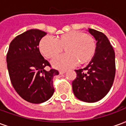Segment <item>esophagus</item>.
<instances>
[{
	"instance_id": "obj_1",
	"label": "esophagus",
	"mask_w": 126,
	"mask_h": 126,
	"mask_svg": "<svg viewBox=\"0 0 126 126\" xmlns=\"http://www.w3.org/2000/svg\"><path fill=\"white\" fill-rule=\"evenodd\" d=\"M65 72H66L65 70H60V71H59V74H65Z\"/></svg>"
}]
</instances>
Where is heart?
I'll return each mask as SVG.
<instances>
[{"label": "heart", "instance_id": "1", "mask_svg": "<svg viewBox=\"0 0 126 126\" xmlns=\"http://www.w3.org/2000/svg\"><path fill=\"white\" fill-rule=\"evenodd\" d=\"M42 55L48 59H53L65 48L66 54L59 56L52 61V65L57 69H66L78 63H88L96 51V42L93 36L82 32H70L56 38L44 37L39 44Z\"/></svg>", "mask_w": 126, "mask_h": 126}]
</instances>
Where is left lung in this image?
<instances>
[{"instance_id": "obj_1", "label": "left lung", "mask_w": 126, "mask_h": 126, "mask_svg": "<svg viewBox=\"0 0 126 126\" xmlns=\"http://www.w3.org/2000/svg\"><path fill=\"white\" fill-rule=\"evenodd\" d=\"M96 42L94 56L85 68L76 69L72 82L74 95L79 100L94 103L105 97L111 89L115 75V52L107 37L102 32L88 28Z\"/></svg>"}]
</instances>
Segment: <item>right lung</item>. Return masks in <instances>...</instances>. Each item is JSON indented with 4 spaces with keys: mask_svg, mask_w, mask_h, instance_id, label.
I'll return each instance as SVG.
<instances>
[{
    "mask_svg": "<svg viewBox=\"0 0 126 126\" xmlns=\"http://www.w3.org/2000/svg\"><path fill=\"white\" fill-rule=\"evenodd\" d=\"M47 33L32 29L16 36L7 55V68L13 86L18 94L29 103L39 104L51 97L55 92L53 77L59 75L39 50V42Z\"/></svg>",
    "mask_w": 126,
    "mask_h": 126,
    "instance_id": "obj_1",
    "label": "right lung"
}]
</instances>
